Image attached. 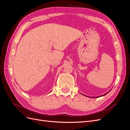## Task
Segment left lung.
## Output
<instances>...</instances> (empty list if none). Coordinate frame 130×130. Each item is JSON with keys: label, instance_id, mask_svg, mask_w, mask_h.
<instances>
[{"label": "left lung", "instance_id": "obj_1", "mask_svg": "<svg viewBox=\"0 0 130 130\" xmlns=\"http://www.w3.org/2000/svg\"><path fill=\"white\" fill-rule=\"evenodd\" d=\"M110 90L109 91H108L107 93H106V94H104V95H101V96H96V97H90V96H86V95H84V94H82V93H81V94H82V95H84V96H87V97H90V98H99V97H100V96H104V95H106V94H107V93H108L109 92H110Z\"/></svg>", "mask_w": 130, "mask_h": 130}]
</instances>
